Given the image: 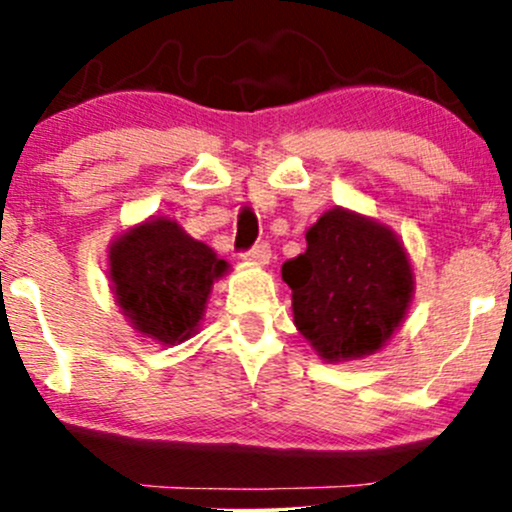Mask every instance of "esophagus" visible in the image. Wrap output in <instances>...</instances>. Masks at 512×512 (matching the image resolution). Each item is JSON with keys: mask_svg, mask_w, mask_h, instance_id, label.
Instances as JSON below:
<instances>
[{"mask_svg": "<svg viewBox=\"0 0 512 512\" xmlns=\"http://www.w3.org/2000/svg\"><path fill=\"white\" fill-rule=\"evenodd\" d=\"M269 257H272V248H269V243H257L252 245L248 252H243V260H248L252 264H267Z\"/></svg>", "mask_w": 512, "mask_h": 512, "instance_id": "esophagus-1", "label": "esophagus"}]
</instances>
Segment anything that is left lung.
<instances>
[{
	"instance_id": "1",
	"label": "left lung",
	"mask_w": 512,
	"mask_h": 512,
	"mask_svg": "<svg viewBox=\"0 0 512 512\" xmlns=\"http://www.w3.org/2000/svg\"><path fill=\"white\" fill-rule=\"evenodd\" d=\"M305 240L303 255L281 267L298 332L330 363L383 349L414 293L399 238L383 223L334 207L308 228Z\"/></svg>"
}]
</instances>
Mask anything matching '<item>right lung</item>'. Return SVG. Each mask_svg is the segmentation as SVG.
<instances>
[{"instance_id": "obj_1", "label": "right lung", "mask_w": 512, "mask_h": 512, "mask_svg": "<svg viewBox=\"0 0 512 512\" xmlns=\"http://www.w3.org/2000/svg\"><path fill=\"white\" fill-rule=\"evenodd\" d=\"M108 260L122 313L134 330L166 346L197 332L211 286L228 269L209 245L163 216L117 236Z\"/></svg>"}]
</instances>
